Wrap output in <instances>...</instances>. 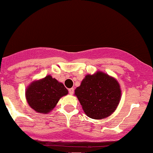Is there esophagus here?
Returning a JSON list of instances; mask_svg holds the SVG:
<instances>
[{
	"mask_svg": "<svg viewBox=\"0 0 153 153\" xmlns=\"http://www.w3.org/2000/svg\"><path fill=\"white\" fill-rule=\"evenodd\" d=\"M68 91H69V94L71 95H73L74 94V88H70Z\"/></svg>",
	"mask_w": 153,
	"mask_h": 153,
	"instance_id": "obj_1",
	"label": "esophagus"
}]
</instances>
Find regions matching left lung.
Here are the masks:
<instances>
[{"label": "left lung", "instance_id": "obj_1", "mask_svg": "<svg viewBox=\"0 0 153 153\" xmlns=\"http://www.w3.org/2000/svg\"><path fill=\"white\" fill-rule=\"evenodd\" d=\"M121 94L118 81L100 71L85 75L75 90L85 114L94 119H104L114 113L120 101Z\"/></svg>", "mask_w": 153, "mask_h": 153}]
</instances>
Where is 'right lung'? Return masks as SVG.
Returning <instances> with one entry per match:
<instances>
[{
	"mask_svg": "<svg viewBox=\"0 0 153 153\" xmlns=\"http://www.w3.org/2000/svg\"><path fill=\"white\" fill-rule=\"evenodd\" d=\"M68 94V89L62 82L49 75L31 82L26 90V99L35 111L47 114L55 107L61 97Z\"/></svg>",
	"mask_w": 153,
	"mask_h": 153,
	"instance_id": "right-lung-1",
	"label": "right lung"
}]
</instances>
